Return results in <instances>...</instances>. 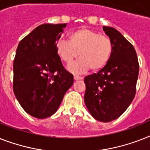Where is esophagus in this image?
Listing matches in <instances>:
<instances>
[{
  "mask_svg": "<svg viewBox=\"0 0 150 150\" xmlns=\"http://www.w3.org/2000/svg\"><path fill=\"white\" fill-rule=\"evenodd\" d=\"M74 79H75V80H81L82 79V76H79V75H74Z\"/></svg>",
  "mask_w": 150,
  "mask_h": 150,
  "instance_id": "34e87169",
  "label": "esophagus"
}]
</instances>
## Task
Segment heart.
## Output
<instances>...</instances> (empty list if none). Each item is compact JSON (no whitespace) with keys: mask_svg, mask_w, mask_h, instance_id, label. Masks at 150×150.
Returning <instances> with one entry per match:
<instances>
[{"mask_svg":"<svg viewBox=\"0 0 150 150\" xmlns=\"http://www.w3.org/2000/svg\"><path fill=\"white\" fill-rule=\"evenodd\" d=\"M57 53L68 65L72 63L79 53L80 58L68 67L72 72L82 73L89 68L92 71H98L109 62L113 53V43L107 36L82 28L68 35V42L59 41Z\"/></svg>","mask_w":150,"mask_h":150,"instance_id":"heart-1","label":"heart"}]
</instances>
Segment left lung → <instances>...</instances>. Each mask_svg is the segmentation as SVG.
Segmentation results:
<instances>
[{"label":"left lung","mask_w":150,"mask_h":150,"mask_svg":"<svg viewBox=\"0 0 150 150\" xmlns=\"http://www.w3.org/2000/svg\"><path fill=\"white\" fill-rule=\"evenodd\" d=\"M103 30L113 43L109 62L97 73L85 78V103L99 121L110 122L121 116L132 102L136 92L139 64L135 48L112 27Z\"/></svg>","instance_id":"1"}]
</instances>
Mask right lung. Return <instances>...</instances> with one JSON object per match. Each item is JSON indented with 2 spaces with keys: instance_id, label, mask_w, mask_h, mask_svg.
I'll use <instances>...</instances> for the list:
<instances>
[{
  "instance_id": "obj_1",
  "label": "right lung",
  "mask_w": 150,
  "mask_h": 150,
  "mask_svg": "<svg viewBox=\"0 0 150 150\" xmlns=\"http://www.w3.org/2000/svg\"><path fill=\"white\" fill-rule=\"evenodd\" d=\"M64 24H43L20 41L13 64V90L26 113L36 118L51 116L74 82L57 53Z\"/></svg>"
}]
</instances>
